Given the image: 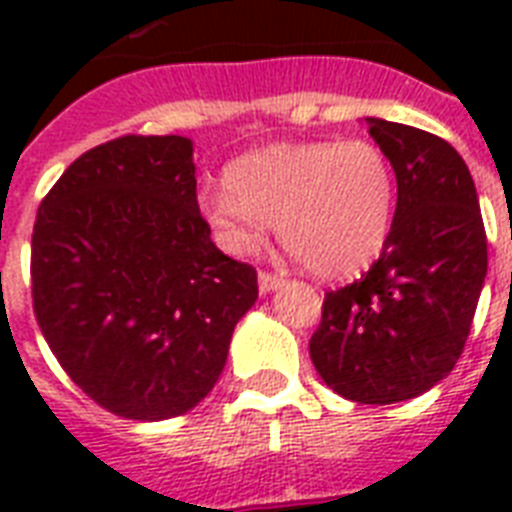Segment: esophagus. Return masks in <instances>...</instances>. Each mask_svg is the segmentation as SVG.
I'll use <instances>...</instances> for the list:
<instances>
[{"label":"esophagus","instance_id":"obj_1","mask_svg":"<svg viewBox=\"0 0 512 512\" xmlns=\"http://www.w3.org/2000/svg\"><path fill=\"white\" fill-rule=\"evenodd\" d=\"M281 276L279 273H268V271H260L257 273V284H260V292H271V289H276L281 284Z\"/></svg>","mask_w":512,"mask_h":512}]
</instances>
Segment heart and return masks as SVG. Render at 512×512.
<instances>
[{"instance_id":"heart-1","label":"heart","mask_w":512,"mask_h":512,"mask_svg":"<svg viewBox=\"0 0 512 512\" xmlns=\"http://www.w3.org/2000/svg\"><path fill=\"white\" fill-rule=\"evenodd\" d=\"M225 185L199 199L217 241L247 255L276 223L281 247L319 279L369 268L396 217V170L372 140L276 143L236 159Z\"/></svg>"}]
</instances>
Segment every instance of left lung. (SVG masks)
I'll use <instances>...</instances> for the list:
<instances>
[{
  "label": "left lung",
  "mask_w": 512,
  "mask_h": 512,
  "mask_svg": "<svg viewBox=\"0 0 512 512\" xmlns=\"http://www.w3.org/2000/svg\"><path fill=\"white\" fill-rule=\"evenodd\" d=\"M396 170L388 244L358 281L324 295L311 358L358 404L430 390L462 356L486 279V231L468 164L444 138L366 119Z\"/></svg>",
  "instance_id": "obj_1"
}]
</instances>
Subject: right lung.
<instances>
[{
  "label": "right lung",
  "mask_w": 512,
  "mask_h": 512,
  "mask_svg": "<svg viewBox=\"0 0 512 512\" xmlns=\"http://www.w3.org/2000/svg\"><path fill=\"white\" fill-rule=\"evenodd\" d=\"M191 156L180 135L108 140L79 156L36 212V324L68 377L124 420L199 404L257 300L255 268L209 239Z\"/></svg>",
  "instance_id": "right-lung-1"
}]
</instances>
